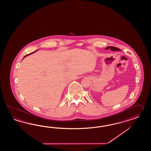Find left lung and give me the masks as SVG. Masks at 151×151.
Segmentation results:
<instances>
[{
	"label": "left lung",
	"instance_id": "8db88e82",
	"mask_svg": "<svg viewBox=\"0 0 151 151\" xmlns=\"http://www.w3.org/2000/svg\"><path fill=\"white\" fill-rule=\"evenodd\" d=\"M105 49H106V50L110 49L112 51H121V49L117 48V47H114V46H107V47L105 48Z\"/></svg>",
	"mask_w": 151,
	"mask_h": 151
}]
</instances>
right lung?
<instances>
[{
    "instance_id": "add662e5",
    "label": "right lung",
    "mask_w": 151,
    "mask_h": 151,
    "mask_svg": "<svg viewBox=\"0 0 151 151\" xmlns=\"http://www.w3.org/2000/svg\"><path fill=\"white\" fill-rule=\"evenodd\" d=\"M37 51H35L33 52H32V53H29V54H28V55H25L24 57H23V59H24L26 57H27V56H28V55H31V54H32V53H34V52H35L37 51Z\"/></svg>"
}]
</instances>
